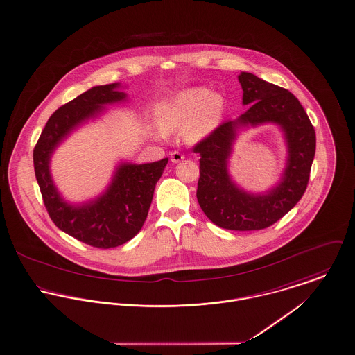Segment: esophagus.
Masks as SVG:
<instances>
[{"mask_svg": "<svg viewBox=\"0 0 355 355\" xmlns=\"http://www.w3.org/2000/svg\"><path fill=\"white\" fill-rule=\"evenodd\" d=\"M184 160V156L179 152H172L171 153V162L173 164H178V162H183Z\"/></svg>", "mask_w": 355, "mask_h": 355, "instance_id": "1", "label": "esophagus"}]
</instances>
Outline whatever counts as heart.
<instances>
[{"mask_svg":"<svg viewBox=\"0 0 355 355\" xmlns=\"http://www.w3.org/2000/svg\"><path fill=\"white\" fill-rule=\"evenodd\" d=\"M225 112V98L206 87L189 88L157 107V134L166 137L168 131L183 129L187 142L207 138L221 123Z\"/></svg>","mask_w":355,"mask_h":355,"instance_id":"1","label":"heart"}]
</instances>
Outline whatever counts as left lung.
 I'll return each instance as SVG.
<instances>
[{
  "mask_svg": "<svg viewBox=\"0 0 355 355\" xmlns=\"http://www.w3.org/2000/svg\"><path fill=\"white\" fill-rule=\"evenodd\" d=\"M239 83L248 110L224 122L193 148L200 156L196 198L213 224L230 230H259L281 220L305 193L316 134L301 103L289 91L247 71L239 74ZM266 123L277 124L283 131L287 164L275 187L264 193H250L231 179L228 160L238 132Z\"/></svg>",
  "mask_w": 355,
  "mask_h": 355,
  "instance_id": "1",
  "label": "left lung"
}]
</instances>
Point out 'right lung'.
Wrapping results in <instances>:
<instances>
[{"mask_svg": "<svg viewBox=\"0 0 355 355\" xmlns=\"http://www.w3.org/2000/svg\"><path fill=\"white\" fill-rule=\"evenodd\" d=\"M121 88L119 83L97 85L66 103L50 116L33 149L35 176L53 223L71 237L104 250L125 244L141 230L168 159L119 162L104 193L83 203L64 200L54 184L50 162L64 139L103 115L105 105L128 101Z\"/></svg>", "mask_w": 355, "mask_h": 355, "instance_id": "right-lung-1", "label": "right lung"}]
</instances>
